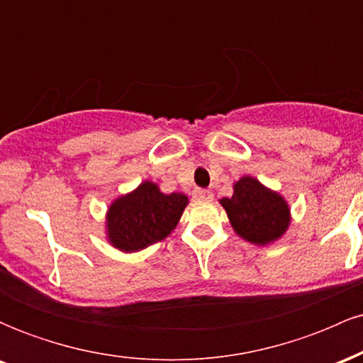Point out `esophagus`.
Listing matches in <instances>:
<instances>
[{"mask_svg": "<svg viewBox=\"0 0 363 363\" xmlns=\"http://www.w3.org/2000/svg\"><path fill=\"white\" fill-rule=\"evenodd\" d=\"M193 198L198 199V201H211L213 199V193L208 189H194Z\"/></svg>", "mask_w": 363, "mask_h": 363, "instance_id": "obj_1", "label": "esophagus"}]
</instances>
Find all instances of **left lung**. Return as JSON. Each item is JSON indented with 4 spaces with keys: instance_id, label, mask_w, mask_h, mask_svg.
<instances>
[{
    "instance_id": "left-lung-1",
    "label": "left lung",
    "mask_w": 363,
    "mask_h": 363,
    "mask_svg": "<svg viewBox=\"0 0 363 363\" xmlns=\"http://www.w3.org/2000/svg\"><path fill=\"white\" fill-rule=\"evenodd\" d=\"M232 227L242 239L264 245L280 239L290 223V208L285 199L245 176L235 182L234 196L220 199Z\"/></svg>"
}]
</instances>
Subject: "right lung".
<instances>
[{
  "label": "right lung",
  "instance_id": "add662e5",
  "mask_svg": "<svg viewBox=\"0 0 363 363\" xmlns=\"http://www.w3.org/2000/svg\"><path fill=\"white\" fill-rule=\"evenodd\" d=\"M186 205V194H164L157 184L145 181L111 205L107 211L109 242L124 252H135L164 240L176 228Z\"/></svg>",
  "mask_w": 363,
  "mask_h": 363
}]
</instances>
